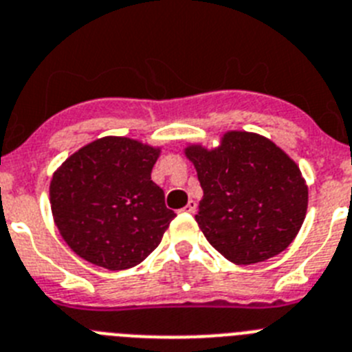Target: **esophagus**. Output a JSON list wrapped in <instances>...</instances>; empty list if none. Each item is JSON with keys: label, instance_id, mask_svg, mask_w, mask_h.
Returning <instances> with one entry per match:
<instances>
[{"label": "esophagus", "instance_id": "1", "mask_svg": "<svg viewBox=\"0 0 352 352\" xmlns=\"http://www.w3.org/2000/svg\"><path fill=\"white\" fill-rule=\"evenodd\" d=\"M182 210L184 212H189V214H195V212H196V201H195V199H189L188 205H186V207H184Z\"/></svg>", "mask_w": 352, "mask_h": 352}]
</instances>
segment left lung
I'll use <instances>...</instances> for the list:
<instances>
[{"instance_id": "1", "label": "left lung", "mask_w": 352, "mask_h": 352, "mask_svg": "<svg viewBox=\"0 0 352 352\" xmlns=\"http://www.w3.org/2000/svg\"><path fill=\"white\" fill-rule=\"evenodd\" d=\"M204 198L196 223L235 265L274 258L298 235L309 189L298 164L258 133L226 131L219 147H186Z\"/></svg>"}]
</instances>
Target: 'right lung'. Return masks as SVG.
<instances>
[{"mask_svg": "<svg viewBox=\"0 0 352 352\" xmlns=\"http://www.w3.org/2000/svg\"><path fill=\"white\" fill-rule=\"evenodd\" d=\"M160 147L128 137L84 145L54 172L50 208L63 240L85 261L126 270L160 245L175 217L151 180Z\"/></svg>", "mask_w": 352, "mask_h": 352, "instance_id": "add662e5", "label": "right lung"}]
</instances>
